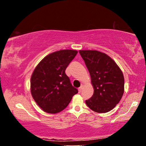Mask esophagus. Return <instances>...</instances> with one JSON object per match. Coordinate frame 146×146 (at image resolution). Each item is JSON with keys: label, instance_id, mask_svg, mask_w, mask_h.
Masks as SVG:
<instances>
[{"label": "esophagus", "instance_id": "esophagus-1", "mask_svg": "<svg viewBox=\"0 0 146 146\" xmlns=\"http://www.w3.org/2000/svg\"><path fill=\"white\" fill-rule=\"evenodd\" d=\"M82 88H83V86L81 85V86L79 88H78V92H79V93H80L81 92H82Z\"/></svg>", "mask_w": 146, "mask_h": 146}]
</instances>
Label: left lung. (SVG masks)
<instances>
[{
  "mask_svg": "<svg viewBox=\"0 0 146 146\" xmlns=\"http://www.w3.org/2000/svg\"><path fill=\"white\" fill-rule=\"evenodd\" d=\"M91 77L94 94L86 100L88 107L97 113H106L117 104L124 92V77L121 69L106 54L97 50H80Z\"/></svg>",
  "mask_w": 146,
  "mask_h": 146,
  "instance_id": "8db88e82",
  "label": "left lung"
}]
</instances>
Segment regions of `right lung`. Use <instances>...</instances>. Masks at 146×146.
Masks as SVG:
<instances>
[{"mask_svg": "<svg viewBox=\"0 0 146 146\" xmlns=\"http://www.w3.org/2000/svg\"><path fill=\"white\" fill-rule=\"evenodd\" d=\"M77 53L75 50L68 49L54 52L44 58L34 70L31 79V94L45 112L62 111L78 92L65 74Z\"/></svg>", "mask_w": 146, "mask_h": 146, "instance_id": "1", "label": "right lung"}]
</instances>
